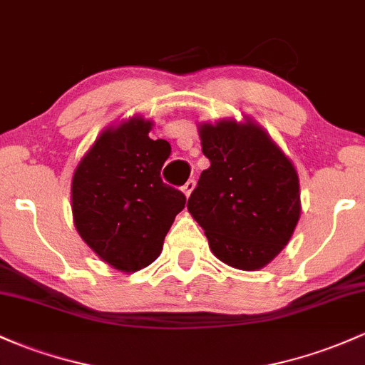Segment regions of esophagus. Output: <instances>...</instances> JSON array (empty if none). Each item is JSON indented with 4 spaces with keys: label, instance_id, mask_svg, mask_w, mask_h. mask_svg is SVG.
Wrapping results in <instances>:
<instances>
[{
    "label": "esophagus",
    "instance_id": "34e87169",
    "mask_svg": "<svg viewBox=\"0 0 365 365\" xmlns=\"http://www.w3.org/2000/svg\"><path fill=\"white\" fill-rule=\"evenodd\" d=\"M195 179H190V181H186V184H184L182 186V191H184V195H186V197H190L191 195V191L195 190Z\"/></svg>",
    "mask_w": 365,
    "mask_h": 365
}]
</instances>
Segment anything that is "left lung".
Masks as SVG:
<instances>
[{"label":"left lung","mask_w":365,"mask_h":365,"mask_svg":"<svg viewBox=\"0 0 365 365\" xmlns=\"http://www.w3.org/2000/svg\"><path fill=\"white\" fill-rule=\"evenodd\" d=\"M200 139L210 167L200 174L187 210L217 259L259 269L287 245L299 221L296 168L250 121L202 125Z\"/></svg>","instance_id":"1"}]
</instances>
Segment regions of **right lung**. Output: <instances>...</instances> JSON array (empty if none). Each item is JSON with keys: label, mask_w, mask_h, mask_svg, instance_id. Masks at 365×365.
<instances>
[{"label": "right lung", "mask_w": 365, "mask_h": 365, "mask_svg": "<svg viewBox=\"0 0 365 365\" xmlns=\"http://www.w3.org/2000/svg\"><path fill=\"white\" fill-rule=\"evenodd\" d=\"M151 121L132 118L101 134L73 178V217L97 256L137 272L160 256L184 209L182 191L162 181L170 144L150 139Z\"/></svg>", "instance_id": "right-lung-1"}]
</instances>
